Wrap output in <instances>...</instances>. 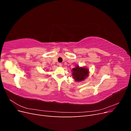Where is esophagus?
<instances>
[{
	"label": "esophagus",
	"instance_id": "esophagus-1",
	"mask_svg": "<svg viewBox=\"0 0 131 131\" xmlns=\"http://www.w3.org/2000/svg\"><path fill=\"white\" fill-rule=\"evenodd\" d=\"M58 65L59 67H62V64H61V63H59V64H58Z\"/></svg>",
	"mask_w": 131,
	"mask_h": 131
}]
</instances>
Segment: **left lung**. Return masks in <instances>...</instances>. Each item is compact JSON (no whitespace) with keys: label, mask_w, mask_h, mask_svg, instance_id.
<instances>
[{"label":"left lung","mask_w":131,"mask_h":131,"mask_svg":"<svg viewBox=\"0 0 131 131\" xmlns=\"http://www.w3.org/2000/svg\"><path fill=\"white\" fill-rule=\"evenodd\" d=\"M72 75L77 81H81L85 79L89 74V70L86 68L77 66L72 69Z\"/></svg>","instance_id":"obj_1"}]
</instances>
